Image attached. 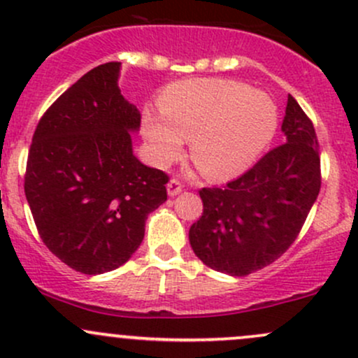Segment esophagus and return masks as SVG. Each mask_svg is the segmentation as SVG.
<instances>
[{"instance_id": "1", "label": "esophagus", "mask_w": 358, "mask_h": 358, "mask_svg": "<svg viewBox=\"0 0 358 358\" xmlns=\"http://www.w3.org/2000/svg\"><path fill=\"white\" fill-rule=\"evenodd\" d=\"M166 190H168V195H170V197H175V195H178L180 192L183 190L182 182H180L178 178H171L170 182H168Z\"/></svg>"}]
</instances>
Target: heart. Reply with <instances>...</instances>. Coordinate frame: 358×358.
<instances>
[{
	"label": "heart",
	"mask_w": 358,
	"mask_h": 358,
	"mask_svg": "<svg viewBox=\"0 0 358 358\" xmlns=\"http://www.w3.org/2000/svg\"><path fill=\"white\" fill-rule=\"evenodd\" d=\"M161 113L146 110L143 131L152 156L170 164L190 139L192 159L209 178L246 171L277 131L272 98L229 80H188L168 86L159 96Z\"/></svg>",
	"instance_id": "b5f03b06"
}]
</instances>
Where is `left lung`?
I'll list each match as a JSON object with an SVG mask.
<instances>
[{
	"label": "left lung",
	"mask_w": 358,
	"mask_h": 358,
	"mask_svg": "<svg viewBox=\"0 0 358 358\" xmlns=\"http://www.w3.org/2000/svg\"><path fill=\"white\" fill-rule=\"evenodd\" d=\"M284 144L222 187L202 188V217L192 224L194 253L217 272L245 277L277 260L296 241L321 188L313 122L294 96L282 122Z\"/></svg>",
	"instance_id": "left-lung-1"
}]
</instances>
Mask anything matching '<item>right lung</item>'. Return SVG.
Returning <instances> with one entry per match:
<instances>
[{"mask_svg": "<svg viewBox=\"0 0 358 358\" xmlns=\"http://www.w3.org/2000/svg\"><path fill=\"white\" fill-rule=\"evenodd\" d=\"M120 62L81 76L47 108L32 137L25 195L44 245L76 272L98 275L139 248L168 175L141 163V113L119 90Z\"/></svg>", "mask_w": 358, "mask_h": 358, "instance_id": "1", "label": "right lung"}]
</instances>
